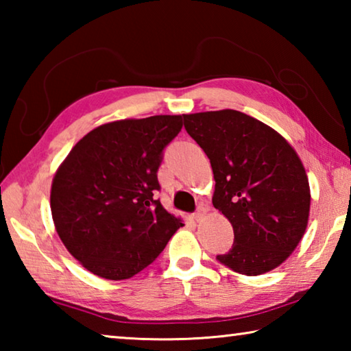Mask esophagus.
I'll use <instances>...</instances> for the list:
<instances>
[{
	"label": "esophagus",
	"instance_id": "esophagus-1",
	"mask_svg": "<svg viewBox=\"0 0 351 351\" xmlns=\"http://www.w3.org/2000/svg\"><path fill=\"white\" fill-rule=\"evenodd\" d=\"M204 215H206V209H204V207H203V206H199V207H198V209H197V212H195V213H193V218H195V219H197V221H199V219H201V218H203Z\"/></svg>",
	"mask_w": 351,
	"mask_h": 351
}]
</instances>
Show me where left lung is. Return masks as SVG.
<instances>
[{"label": "left lung", "instance_id": "1", "mask_svg": "<svg viewBox=\"0 0 351 351\" xmlns=\"http://www.w3.org/2000/svg\"><path fill=\"white\" fill-rule=\"evenodd\" d=\"M182 117L210 159L213 207L234 228L232 249L217 260L245 276L277 268L299 245L310 217V184L300 158L282 134L245 112Z\"/></svg>", "mask_w": 351, "mask_h": 351}]
</instances>
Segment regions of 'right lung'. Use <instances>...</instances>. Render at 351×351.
<instances>
[{
	"mask_svg": "<svg viewBox=\"0 0 351 351\" xmlns=\"http://www.w3.org/2000/svg\"><path fill=\"white\" fill-rule=\"evenodd\" d=\"M181 128L182 116L123 119L94 128L69 152L52 180L51 212L83 268L125 280L184 226L153 198L164 148Z\"/></svg>",
	"mask_w": 351,
	"mask_h": 351,
	"instance_id": "1",
	"label": "right lung"
}]
</instances>
